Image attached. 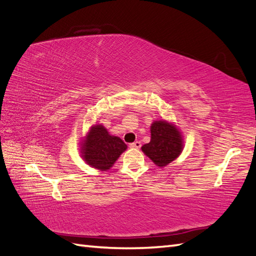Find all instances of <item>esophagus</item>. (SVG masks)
<instances>
[{
  "label": "esophagus",
  "instance_id": "34e87169",
  "mask_svg": "<svg viewBox=\"0 0 256 256\" xmlns=\"http://www.w3.org/2000/svg\"><path fill=\"white\" fill-rule=\"evenodd\" d=\"M129 146L131 147V148H140V147H141V142L140 141H136L134 143L129 144Z\"/></svg>",
  "mask_w": 256,
  "mask_h": 256
}]
</instances>
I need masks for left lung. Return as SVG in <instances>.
Wrapping results in <instances>:
<instances>
[{
  "label": "left lung",
  "instance_id": "1",
  "mask_svg": "<svg viewBox=\"0 0 256 256\" xmlns=\"http://www.w3.org/2000/svg\"><path fill=\"white\" fill-rule=\"evenodd\" d=\"M150 134V142L142 146V152L159 168L171 164L182 152V136L173 124L154 120Z\"/></svg>",
  "mask_w": 256,
  "mask_h": 256
}]
</instances>
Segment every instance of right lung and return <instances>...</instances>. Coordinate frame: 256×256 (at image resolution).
I'll use <instances>...</instances> for the list:
<instances>
[{"mask_svg": "<svg viewBox=\"0 0 256 256\" xmlns=\"http://www.w3.org/2000/svg\"><path fill=\"white\" fill-rule=\"evenodd\" d=\"M127 150L118 136H111L102 125H95L81 142V154L86 164L100 171L111 168L115 161Z\"/></svg>", "mask_w": 256, "mask_h": 256, "instance_id": "right-lung-1", "label": "right lung"}]
</instances>
